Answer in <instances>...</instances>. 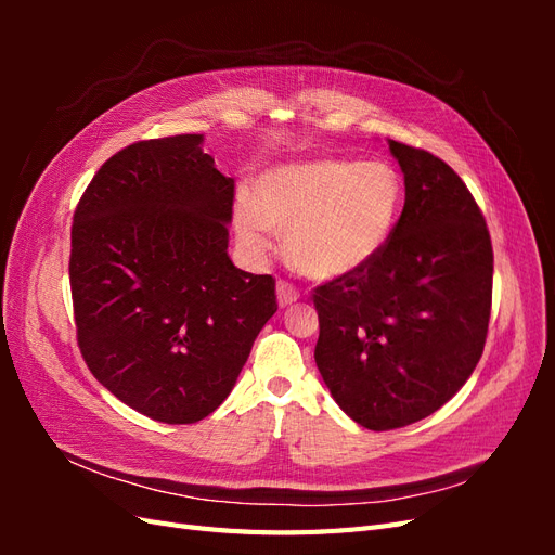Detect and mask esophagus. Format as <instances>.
Returning a JSON list of instances; mask_svg holds the SVG:
<instances>
[{
    "label": "esophagus",
    "instance_id": "1",
    "mask_svg": "<svg viewBox=\"0 0 555 555\" xmlns=\"http://www.w3.org/2000/svg\"><path fill=\"white\" fill-rule=\"evenodd\" d=\"M298 289L294 287L292 282H287V280H280L278 282V304L282 306V308H287V306H292V304H296L298 300Z\"/></svg>",
    "mask_w": 555,
    "mask_h": 555
}]
</instances>
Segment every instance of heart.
Returning <instances> with one entry per match:
<instances>
[{"instance_id": "b5f03b06", "label": "heart", "mask_w": 555, "mask_h": 555, "mask_svg": "<svg viewBox=\"0 0 555 555\" xmlns=\"http://www.w3.org/2000/svg\"><path fill=\"white\" fill-rule=\"evenodd\" d=\"M402 206L398 173L384 162L310 159L259 176L255 198L236 206V233L251 255L287 233L289 261L308 278L333 280L365 266L389 241Z\"/></svg>"}]
</instances>
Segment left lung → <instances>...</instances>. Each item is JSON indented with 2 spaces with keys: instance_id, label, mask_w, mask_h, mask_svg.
<instances>
[{
  "instance_id": "left-lung-1",
  "label": "left lung",
  "mask_w": 555,
  "mask_h": 555,
  "mask_svg": "<svg viewBox=\"0 0 555 555\" xmlns=\"http://www.w3.org/2000/svg\"><path fill=\"white\" fill-rule=\"evenodd\" d=\"M405 206L365 266L319 284L314 361L357 424L393 430L456 396L489 333L493 247L459 173L422 147L389 141Z\"/></svg>"
}]
</instances>
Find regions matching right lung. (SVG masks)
Segmentation results:
<instances>
[{
    "instance_id": "1",
    "label": "right lung",
    "mask_w": 555,
    "mask_h": 555,
    "mask_svg": "<svg viewBox=\"0 0 555 555\" xmlns=\"http://www.w3.org/2000/svg\"><path fill=\"white\" fill-rule=\"evenodd\" d=\"M201 133L115 153L80 196L69 280L80 354L162 424H196L231 393L278 310L275 280L227 255L233 178Z\"/></svg>"
}]
</instances>
